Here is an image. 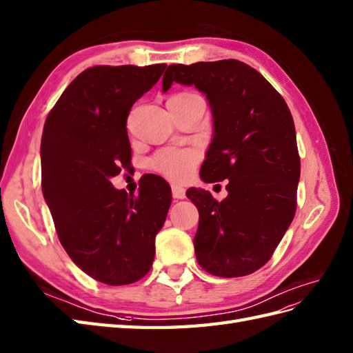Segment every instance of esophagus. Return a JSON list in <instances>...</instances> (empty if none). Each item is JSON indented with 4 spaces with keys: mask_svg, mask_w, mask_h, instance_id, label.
<instances>
[{
    "mask_svg": "<svg viewBox=\"0 0 353 353\" xmlns=\"http://www.w3.org/2000/svg\"><path fill=\"white\" fill-rule=\"evenodd\" d=\"M172 196H174L175 199H184V197H185V188L174 184V185H172Z\"/></svg>",
    "mask_w": 353,
    "mask_h": 353,
    "instance_id": "34e87169",
    "label": "esophagus"
}]
</instances>
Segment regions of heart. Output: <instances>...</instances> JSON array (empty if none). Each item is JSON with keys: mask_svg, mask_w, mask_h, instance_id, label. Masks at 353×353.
Masks as SVG:
<instances>
[{"mask_svg": "<svg viewBox=\"0 0 353 353\" xmlns=\"http://www.w3.org/2000/svg\"><path fill=\"white\" fill-rule=\"evenodd\" d=\"M194 94L183 92L174 97H192ZM201 161V154L196 150H165L156 154L150 161L151 168L175 183H184L193 175Z\"/></svg>", "mask_w": 353, "mask_h": 353, "instance_id": "1", "label": "heart"}]
</instances>
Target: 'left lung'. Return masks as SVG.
<instances>
[{
	"instance_id": "1",
	"label": "left lung",
	"mask_w": 353,
	"mask_h": 353,
	"mask_svg": "<svg viewBox=\"0 0 353 353\" xmlns=\"http://www.w3.org/2000/svg\"><path fill=\"white\" fill-rule=\"evenodd\" d=\"M174 82L194 85L211 106L214 137L201 178L229 179L221 202L202 188L187 190L199 211L197 263L217 277L248 276L271 259L295 216L301 161L294 118L276 88L238 59L172 64L163 91Z\"/></svg>"
}]
</instances>
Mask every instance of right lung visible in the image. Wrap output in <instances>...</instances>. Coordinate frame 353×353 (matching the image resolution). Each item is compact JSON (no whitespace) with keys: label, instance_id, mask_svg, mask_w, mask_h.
Masks as SVG:
<instances>
[{"label":"right lung","instance_id":"1","mask_svg":"<svg viewBox=\"0 0 353 353\" xmlns=\"http://www.w3.org/2000/svg\"><path fill=\"white\" fill-rule=\"evenodd\" d=\"M166 64L94 65L77 74L49 112L41 134V190L59 243L94 280L130 285L151 270L156 235L172 202L157 175L139 193L110 178L132 169L127 117Z\"/></svg>","mask_w":353,"mask_h":353}]
</instances>
